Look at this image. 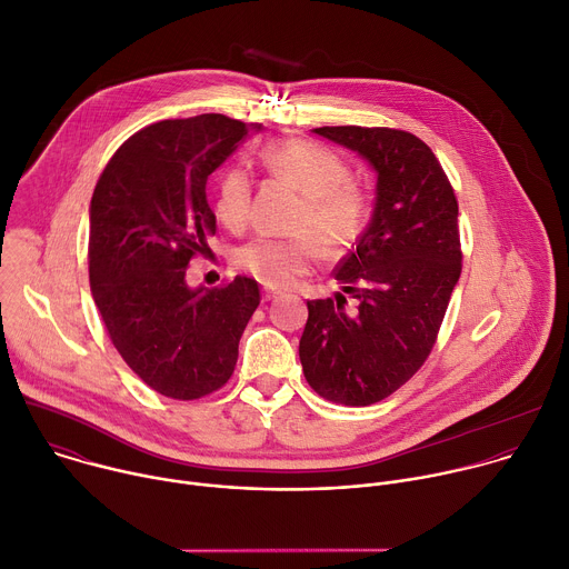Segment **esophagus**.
Masks as SVG:
<instances>
[{"mask_svg": "<svg viewBox=\"0 0 569 569\" xmlns=\"http://www.w3.org/2000/svg\"><path fill=\"white\" fill-rule=\"evenodd\" d=\"M277 295H279V290H277V288H263V299H268V301H270V299H274Z\"/></svg>", "mask_w": 569, "mask_h": 569, "instance_id": "esophagus-1", "label": "esophagus"}]
</instances>
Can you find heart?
<instances>
[{
  "label": "heart",
  "instance_id": "heart-1",
  "mask_svg": "<svg viewBox=\"0 0 569 569\" xmlns=\"http://www.w3.org/2000/svg\"><path fill=\"white\" fill-rule=\"evenodd\" d=\"M263 164L288 180L306 198L297 238L259 236L236 252V263L268 286H290L319 257V240L329 252H342L360 238L367 222V200L353 184L347 161L327 146L283 141L263 150ZM252 182L242 167L227 169L216 189L213 209L224 227L246 224ZM316 234L312 237L309 231Z\"/></svg>",
  "mask_w": 569,
  "mask_h": 569
}]
</instances>
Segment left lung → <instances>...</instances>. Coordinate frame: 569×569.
I'll use <instances>...</instances> for the list:
<instances>
[{
	"mask_svg": "<svg viewBox=\"0 0 569 569\" xmlns=\"http://www.w3.org/2000/svg\"><path fill=\"white\" fill-rule=\"evenodd\" d=\"M376 171L371 220L336 279L346 298L312 299L299 340L308 385L327 400L371 405L408 382L430 356L461 274L457 198L439 159L412 132L323 126Z\"/></svg>",
	"mask_w": 569,
	"mask_h": 569,
	"instance_id": "1",
	"label": "left lung"
}]
</instances>
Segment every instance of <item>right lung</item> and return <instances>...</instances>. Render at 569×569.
Instances as JSON below:
<instances>
[{"label": "right lung", "instance_id": "right-lung-1", "mask_svg": "<svg viewBox=\"0 0 569 569\" xmlns=\"http://www.w3.org/2000/svg\"><path fill=\"white\" fill-rule=\"evenodd\" d=\"M261 123L200 114L152 123L108 161L90 204V288L112 345L157 393L196 400L233 373L261 301L236 277L207 290L187 266L209 250L207 180Z\"/></svg>", "mask_w": 569, "mask_h": 569}]
</instances>
